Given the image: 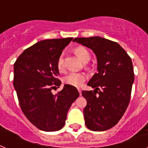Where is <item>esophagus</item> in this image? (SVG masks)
<instances>
[{
  "instance_id": "obj_1",
  "label": "esophagus",
  "mask_w": 148,
  "mask_h": 148,
  "mask_svg": "<svg viewBox=\"0 0 148 148\" xmlns=\"http://www.w3.org/2000/svg\"><path fill=\"white\" fill-rule=\"evenodd\" d=\"M78 92H79V94H80V95H81V89H78Z\"/></svg>"
}]
</instances>
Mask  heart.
<instances>
[{
    "label": "heart",
    "mask_w": 148,
    "mask_h": 148,
    "mask_svg": "<svg viewBox=\"0 0 148 148\" xmlns=\"http://www.w3.org/2000/svg\"><path fill=\"white\" fill-rule=\"evenodd\" d=\"M74 52L76 55L78 57L80 60L82 61H85L90 59V53L84 47H77L74 50ZM58 68L60 71L64 69V62H63L62 56H60L58 60ZM86 76L83 73H79V72H71L64 77V82L66 84L79 88L81 87L83 83L85 81Z\"/></svg>",
    "instance_id": "b5f03b06"
}]
</instances>
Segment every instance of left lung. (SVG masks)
<instances>
[{
	"instance_id": "1",
	"label": "left lung",
	"mask_w": 148,
	"mask_h": 148,
	"mask_svg": "<svg viewBox=\"0 0 148 148\" xmlns=\"http://www.w3.org/2000/svg\"><path fill=\"white\" fill-rule=\"evenodd\" d=\"M74 42L94 51L97 72L88 85L94 90H83L87 100L84 109L85 124L94 131H103L118 123L131 98L134 81L132 60L117 43L101 37L77 38Z\"/></svg>"
}]
</instances>
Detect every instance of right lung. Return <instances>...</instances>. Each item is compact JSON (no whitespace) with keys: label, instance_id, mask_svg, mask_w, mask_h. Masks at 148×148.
<instances>
[{"label":"right lung","instance_id":"obj_1","mask_svg":"<svg viewBox=\"0 0 148 148\" xmlns=\"http://www.w3.org/2000/svg\"><path fill=\"white\" fill-rule=\"evenodd\" d=\"M73 38L40 40L24 50L14 64V87L22 111L31 124L41 131L62 128L67 111L79 96L77 88L65 84L59 88L58 60Z\"/></svg>","mask_w":148,"mask_h":148}]
</instances>
